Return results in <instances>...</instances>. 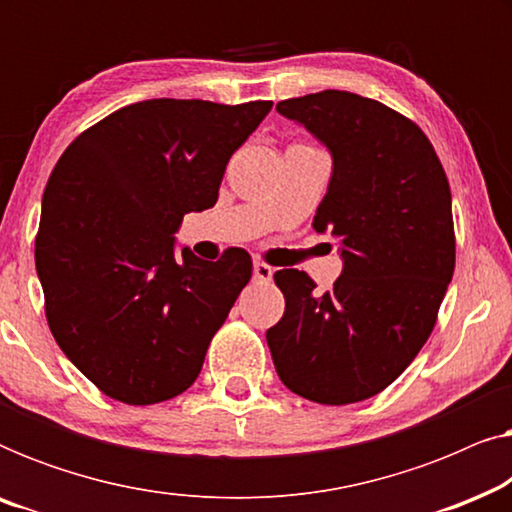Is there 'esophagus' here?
<instances>
[{
  "mask_svg": "<svg viewBox=\"0 0 512 512\" xmlns=\"http://www.w3.org/2000/svg\"><path fill=\"white\" fill-rule=\"evenodd\" d=\"M254 279L258 282H270L272 279V268L265 261H254Z\"/></svg>",
  "mask_w": 512,
  "mask_h": 512,
  "instance_id": "34e87169",
  "label": "esophagus"
}]
</instances>
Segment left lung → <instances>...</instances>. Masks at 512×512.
Instances as JSON below:
<instances>
[{
    "mask_svg": "<svg viewBox=\"0 0 512 512\" xmlns=\"http://www.w3.org/2000/svg\"><path fill=\"white\" fill-rule=\"evenodd\" d=\"M277 111L333 153L314 228L338 240L345 268L321 296L307 272H275L286 307L265 333L272 361L307 401H366L410 366L436 326L457 256L450 184L422 128L387 104L321 90Z\"/></svg>",
    "mask_w": 512,
    "mask_h": 512,
    "instance_id": "obj_1",
    "label": "left lung"
}]
</instances>
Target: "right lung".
I'll list each match as a JSON object with an SVG mask.
<instances>
[{
  "mask_svg": "<svg viewBox=\"0 0 512 512\" xmlns=\"http://www.w3.org/2000/svg\"><path fill=\"white\" fill-rule=\"evenodd\" d=\"M272 102L146 100L67 146L44 191L37 275L55 342L102 394L179 396L251 279V256L174 254L188 212L214 207L233 153Z\"/></svg>",
  "mask_w": 512,
  "mask_h": 512,
  "instance_id": "right-lung-1",
  "label": "right lung"
}]
</instances>
